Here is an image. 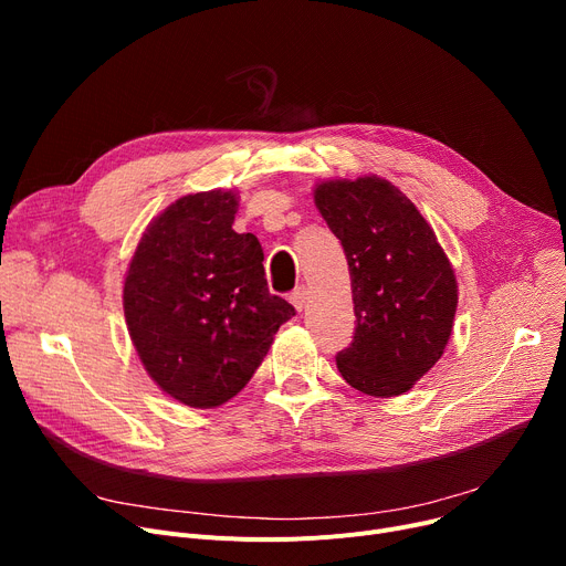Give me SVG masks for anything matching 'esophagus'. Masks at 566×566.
Listing matches in <instances>:
<instances>
[{
	"instance_id": "obj_1",
	"label": "esophagus",
	"mask_w": 566,
	"mask_h": 566,
	"mask_svg": "<svg viewBox=\"0 0 566 566\" xmlns=\"http://www.w3.org/2000/svg\"><path fill=\"white\" fill-rule=\"evenodd\" d=\"M307 298H310V293H307V289L305 286H298L295 289L293 293H291V303H293V307L298 310V312H303L305 310V305H307Z\"/></svg>"
}]
</instances>
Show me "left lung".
Returning <instances> with one entry per match:
<instances>
[{"label": "left lung", "mask_w": 566, "mask_h": 566, "mask_svg": "<svg viewBox=\"0 0 566 566\" xmlns=\"http://www.w3.org/2000/svg\"><path fill=\"white\" fill-rule=\"evenodd\" d=\"M314 201L342 241L358 321L337 369L369 397H399L450 342L459 303L450 259L415 203L385 178L323 181Z\"/></svg>", "instance_id": "1"}]
</instances>
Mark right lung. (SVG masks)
Masks as SVG:
<instances>
[{
    "instance_id": "add662e5",
    "label": "right lung",
    "mask_w": 566,
    "mask_h": 566,
    "mask_svg": "<svg viewBox=\"0 0 566 566\" xmlns=\"http://www.w3.org/2000/svg\"><path fill=\"white\" fill-rule=\"evenodd\" d=\"M229 190L176 199L146 227L124 282L139 360L160 390L190 408L241 392L293 305L268 291L254 233L231 229Z\"/></svg>"
}]
</instances>
